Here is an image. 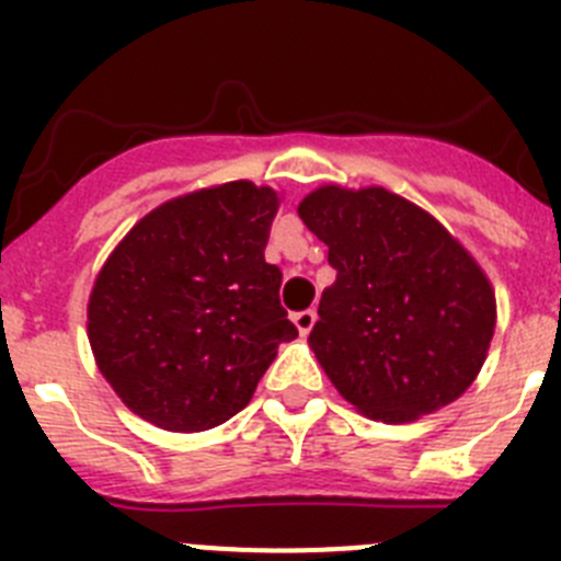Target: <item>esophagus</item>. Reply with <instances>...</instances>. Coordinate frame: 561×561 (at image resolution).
Returning <instances> with one entry per match:
<instances>
[{
    "label": "esophagus",
    "mask_w": 561,
    "mask_h": 561,
    "mask_svg": "<svg viewBox=\"0 0 561 561\" xmlns=\"http://www.w3.org/2000/svg\"><path fill=\"white\" fill-rule=\"evenodd\" d=\"M291 323L297 325V331H300V336H306L309 334L311 329H314V323H317V314L311 309H306V311H297V314H291Z\"/></svg>",
    "instance_id": "esophagus-1"
}]
</instances>
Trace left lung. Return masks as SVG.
Returning <instances> with one entry per match:
<instances>
[{"label":"left lung","instance_id":"1","mask_svg":"<svg viewBox=\"0 0 561 561\" xmlns=\"http://www.w3.org/2000/svg\"><path fill=\"white\" fill-rule=\"evenodd\" d=\"M297 213L336 270L309 345L342 399L385 424L453 404L478 379L497 323L478 261L385 187L323 185Z\"/></svg>","mask_w":561,"mask_h":561}]
</instances>
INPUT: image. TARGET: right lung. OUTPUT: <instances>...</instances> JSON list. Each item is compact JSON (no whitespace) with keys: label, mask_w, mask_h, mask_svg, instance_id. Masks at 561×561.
Returning <instances> with one entry per match:
<instances>
[{"label":"right lung","mask_w":561,"mask_h":561,"mask_svg":"<svg viewBox=\"0 0 561 561\" xmlns=\"http://www.w3.org/2000/svg\"><path fill=\"white\" fill-rule=\"evenodd\" d=\"M280 196L247 180L142 216L98 272L87 306L98 368L131 413L202 433L244 410L277 345L297 336L280 270L264 261Z\"/></svg>","instance_id":"add662e5"}]
</instances>
